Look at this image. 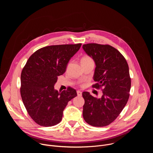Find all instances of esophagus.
I'll list each match as a JSON object with an SVG mask.
<instances>
[{"mask_svg":"<svg viewBox=\"0 0 153 153\" xmlns=\"http://www.w3.org/2000/svg\"><path fill=\"white\" fill-rule=\"evenodd\" d=\"M77 94L78 96H82V92L78 90V91H77Z\"/></svg>","mask_w":153,"mask_h":153,"instance_id":"esophagus-1","label":"esophagus"}]
</instances>
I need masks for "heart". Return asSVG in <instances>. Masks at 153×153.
Masks as SVG:
<instances>
[{"label":"heart","instance_id":"b5f03b06","mask_svg":"<svg viewBox=\"0 0 153 153\" xmlns=\"http://www.w3.org/2000/svg\"><path fill=\"white\" fill-rule=\"evenodd\" d=\"M90 60H93V59L90 56H89L88 55H85V56H82V58H81V60H80L81 63H85V62H88V61H90Z\"/></svg>","mask_w":153,"mask_h":153}]
</instances>
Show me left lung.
<instances>
[{"mask_svg": "<svg viewBox=\"0 0 153 153\" xmlns=\"http://www.w3.org/2000/svg\"><path fill=\"white\" fill-rule=\"evenodd\" d=\"M86 53L96 63L92 87L101 89L103 95L97 99L83 92L85 100L83 117L85 121L96 127L111 123L125 106L131 88V77L124 56L110 45L87 43L82 46Z\"/></svg>", "mask_w": 153, "mask_h": 153, "instance_id": "1", "label": "left lung"}]
</instances>
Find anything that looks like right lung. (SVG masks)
I'll return each mask as SVG.
<instances>
[{"instance_id": "obj_1", "label": "right lung", "mask_w": 153, "mask_h": 153, "mask_svg": "<svg viewBox=\"0 0 153 153\" xmlns=\"http://www.w3.org/2000/svg\"><path fill=\"white\" fill-rule=\"evenodd\" d=\"M82 43L51 45L35 51L21 73L20 94L31 119L42 126L60 122L68 102L77 96L76 90L68 86L59 92L54 85L62 75L70 59L79 51Z\"/></svg>"}]
</instances>
